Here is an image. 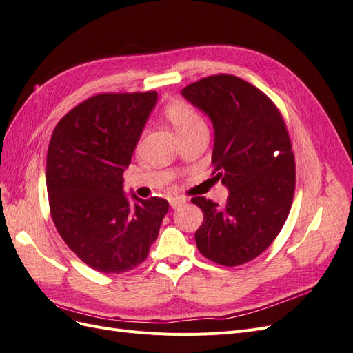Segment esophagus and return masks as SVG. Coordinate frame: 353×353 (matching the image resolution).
Masks as SVG:
<instances>
[{"instance_id": "obj_1", "label": "esophagus", "mask_w": 353, "mask_h": 353, "mask_svg": "<svg viewBox=\"0 0 353 353\" xmlns=\"http://www.w3.org/2000/svg\"><path fill=\"white\" fill-rule=\"evenodd\" d=\"M168 202H170V205H172V208H179V207L183 205V203H185L186 201H185L183 198L172 196V198H168Z\"/></svg>"}]
</instances>
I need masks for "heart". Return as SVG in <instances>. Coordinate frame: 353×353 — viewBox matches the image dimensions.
<instances>
[{
	"label": "heart",
	"instance_id": "b5f03b06",
	"mask_svg": "<svg viewBox=\"0 0 353 353\" xmlns=\"http://www.w3.org/2000/svg\"><path fill=\"white\" fill-rule=\"evenodd\" d=\"M165 119L172 123V126L181 136V139H186L188 136L207 130V124L203 121L199 112L183 101H174L168 104L164 110Z\"/></svg>",
	"mask_w": 353,
	"mask_h": 353
}]
</instances>
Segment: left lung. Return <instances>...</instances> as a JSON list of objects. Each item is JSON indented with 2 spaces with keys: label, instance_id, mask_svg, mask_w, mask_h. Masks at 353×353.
<instances>
[{
  "label": "left lung",
  "instance_id": "1",
  "mask_svg": "<svg viewBox=\"0 0 353 353\" xmlns=\"http://www.w3.org/2000/svg\"><path fill=\"white\" fill-rule=\"evenodd\" d=\"M214 128V180L229 190L224 207L205 198L195 233L199 252L225 267L252 261L274 241L294 193V158L283 117L272 101L232 74L210 76L181 89Z\"/></svg>",
  "mask_w": 353,
  "mask_h": 353
}]
</instances>
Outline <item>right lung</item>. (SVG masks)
Wrapping results in <instances>:
<instances>
[{
  "label": "right lung",
  "mask_w": 353,
  "mask_h": 353,
  "mask_svg": "<svg viewBox=\"0 0 353 353\" xmlns=\"http://www.w3.org/2000/svg\"><path fill=\"white\" fill-rule=\"evenodd\" d=\"M157 99L154 90L95 95L67 112L50 141L45 179L52 221L65 245L105 274L143 263L168 211L163 198L129 199L123 189Z\"/></svg>",
  "instance_id": "add662e5"
}]
</instances>
